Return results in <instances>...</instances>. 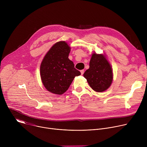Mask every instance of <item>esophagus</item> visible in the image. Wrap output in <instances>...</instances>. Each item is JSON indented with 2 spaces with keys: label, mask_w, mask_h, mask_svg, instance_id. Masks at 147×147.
Masks as SVG:
<instances>
[{
  "label": "esophagus",
  "mask_w": 147,
  "mask_h": 147,
  "mask_svg": "<svg viewBox=\"0 0 147 147\" xmlns=\"http://www.w3.org/2000/svg\"><path fill=\"white\" fill-rule=\"evenodd\" d=\"M80 72H81V75H82V74H84V70H81V71H80Z\"/></svg>",
  "instance_id": "obj_1"
}]
</instances>
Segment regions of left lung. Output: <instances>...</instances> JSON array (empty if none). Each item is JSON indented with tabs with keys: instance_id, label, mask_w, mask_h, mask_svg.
<instances>
[{
	"instance_id": "8db88e82",
	"label": "left lung",
	"mask_w": 147,
	"mask_h": 147,
	"mask_svg": "<svg viewBox=\"0 0 147 147\" xmlns=\"http://www.w3.org/2000/svg\"><path fill=\"white\" fill-rule=\"evenodd\" d=\"M91 88L95 91L102 92L108 90L113 81V71L106 55L92 54L90 68L84 73Z\"/></svg>"
}]
</instances>
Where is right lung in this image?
<instances>
[{
    "label": "right lung",
    "instance_id": "obj_1",
    "mask_svg": "<svg viewBox=\"0 0 147 147\" xmlns=\"http://www.w3.org/2000/svg\"><path fill=\"white\" fill-rule=\"evenodd\" d=\"M71 48L65 41L55 44L45 55L40 66V76L45 88L57 95L64 94L81 73L69 59Z\"/></svg>",
    "mask_w": 147,
    "mask_h": 147
}]
</instances>
